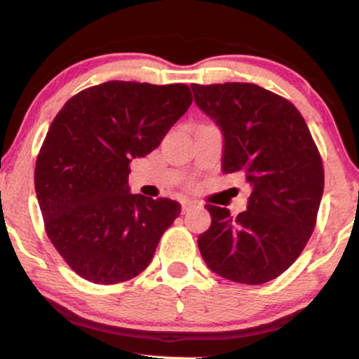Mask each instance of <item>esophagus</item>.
<instances>
[{"instance_id": "1", "label": "esophagus", "mask_w": 359, "mask_h": 359, "mask_svg": "<svg viewBox=\"0 0 359 359\" xmlns=\"http://www.w3.org/2000/svg\"><path fill=\"white\" fill-rule=\"evenodd\" d=\"M195 206H196V203L191 201V200L182 201V211H184V212H189L191 208H195Z\"/></svg>"}]
</instances>
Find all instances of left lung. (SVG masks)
<instances>
[{
    "instance_id": "left-lung-1",
    "label": "left lung",
    "mask_w": 359,
    "mask_h": 359,
    "mask_svg": "<svg viewBox=\"0 0 359 359\" xmlns=\"http://www.w3.org/2000/svg\"><path fill=\"white\" fill-rule=\"evenodd\" d=\"M198 108L222 132V172H243L247 211L206 205L211 226L198 237L206 266L224 279L258 285L279 277L316 226L324 169L303 116L255 83L191 85Z\"/></svg>"
}]
</instances>
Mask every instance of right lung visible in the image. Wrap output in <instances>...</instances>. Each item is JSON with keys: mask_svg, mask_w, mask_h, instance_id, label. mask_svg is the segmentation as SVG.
<instances>
[{"mask_svg": "<svg viewBox=\"0 0 359 359\" xmlns=\"http://www.w3.org/2000/svg\"><path fill=\"white\" fill-rule=\"evenodd\" d=\"M190 104L187 85L111 80L72 96L51 122L35 191L48 237L82 279L111 285L151 263L182 208L130 194L128 164L158 148Z\"/></svg>", "mask_w": 359, "mask_h": 359, "instance_id": "1", "label": "right lung"}]
</instances>
